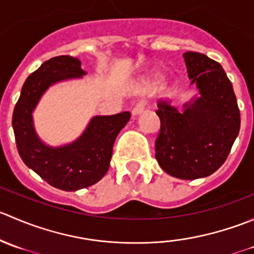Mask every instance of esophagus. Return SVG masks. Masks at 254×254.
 Here are the masks:
<instances>
[{"mask_svg":"<svg viewBox=\"0 0 254 254\" xmlns=\"http://www.w3.org/2000/svg\"><path fill=\"white\" fill-rule=\"evenodd\" d=\"M145 108H146V102L145 101L137 102V103L135 104L134 108H132L131 114L134 115V117H136V115H140L143 112V109H145Z\"/></svg>","mask_w":254,"mask_h":254,"instance_id":"obj_1","label":"esophagus"}]
</instances>
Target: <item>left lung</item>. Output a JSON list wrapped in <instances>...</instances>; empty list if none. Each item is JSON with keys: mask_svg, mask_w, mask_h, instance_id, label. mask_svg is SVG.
<instances>
[{"mask_svg": "<svg viewBox=\"0 0 254 254\" xmlns=\"http://www.w3.org/2000/svg\"><path fill=\"white\" fill-rule=\"evenodd\" d=\"M190 83L200 97L184 112L158 102L161 122L156 160L165 172L181 179L207 177L226 161L240 131V109L231 81L219 63L194 51L183 54Z\"/></svg>", "mask_w": 254, "mask_h": 254, "instance_id": "left-lung-1", "label": "left lung"}]
</instances>
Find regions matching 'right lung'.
<instances>
[{"mask_svg": "<svg viewBox=\"0 0 254 254\" xmlns=\"http://www.w3.org/2000/svg\"><path fill=\"white\" fill-rule=\"evenodd\" d=\"M81 61L68 55L51 58L28 76L13 111L12 125L23 162L55 188L66 191L93 186L111 163L113 145L130 119L129 112L94 117L78 140L63 147L44 145L34 131L32 112L50 84L84 75Z\"/></svg>", "mask_w": 254, "mask_h": 254, "instance_id": "1", "label": "right lung"}]
</instances>
